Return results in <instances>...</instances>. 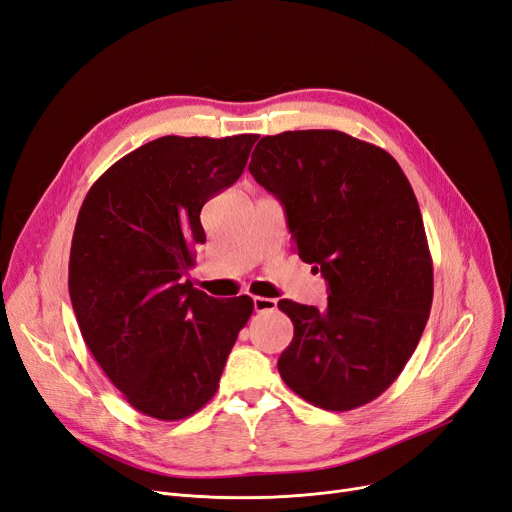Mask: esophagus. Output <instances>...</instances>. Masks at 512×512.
Masks as SVG:
<instances>
[{
    "instance_id": "1",
    "label": "esophagus",
    "mask_w": 512,
    "mask_h": 512,
    "mask_svg": "<svg viewBox=\"0 0 512 512\" xmlns=\"http://www.w3.org/2000/svg\"><path fill=\"white\" fill-rule=\"evenodd\" d=\"M253 307L257 313H263V311H274L278 307V303L274 299H267V297H253Z\"/></svg>"
}]
</instances>
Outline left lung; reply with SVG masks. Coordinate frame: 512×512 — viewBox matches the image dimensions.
<instances>
[{
	"mask_svg": "<svg viewBox=\"0 0 512 512\" xmlns=\"http://www.w3.org/2000/svg\"><path fill=\"white\" fill-rule=\"evenodd\" d=\"M249 170L284 209L294 249L328 282V307L282 299L294 326L286 386L326 411L378 398L415 353L434 299L419 203L396 159L340 130L263 137Z\"/></svg>",
	"mask_w": 512,
	"mask_h": 512,
	"instance_id": "left-lung-1",
	"label": "left lung"
}]
</instances>
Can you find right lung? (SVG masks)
Wrapping results in <instances>:
<instances>
[{"label": "right lung", "instance_id": "1", "mask_svg": "<svg viewBox=\"0 0 512 512\" xmlns=\"http://www.w3.org/2000/svg\"><path fill=\"white\" fill-rule=\"evenodd\" d=\"M257 134L161 137L91 186L74 226L68 290L80 334L130 407L191 417L218 392L253 301L184 280L205 242L201 207L232 186Z\"/></svg>", "mask_w": 512, "mask_h": 512}]
</instances>
